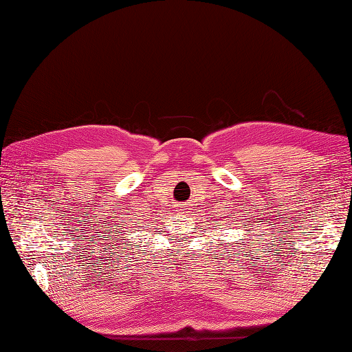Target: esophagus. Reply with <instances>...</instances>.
<instances>
[{"instance_id":"1","label":"esophagus","mask_w":352,"mask_h":352,"mask_svg":"<svg viewBox=\"0 0 352 352\" xmlns=\"http://www.w3.org/2000/svg\"><path fill=\"white\" fill-rule=\"evenodd\" d=\"M188 210H190V204H179V205H176L175 211L184 214V213H188Z\"/></svg>"}]
</instances>
